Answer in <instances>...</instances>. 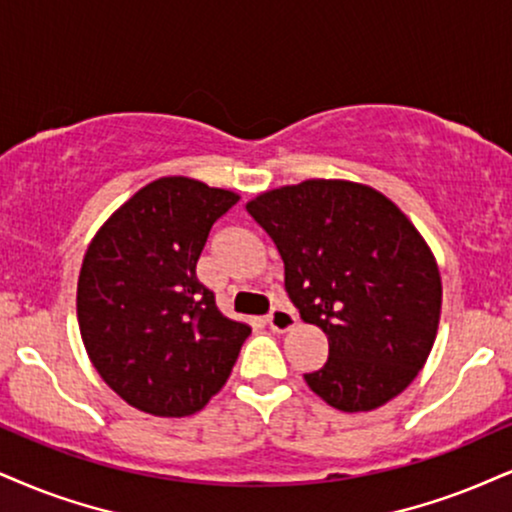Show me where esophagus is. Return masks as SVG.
<instances>
[{"label": "esophagus", "instance_id": "34e87169", "mask_svg": "<svg viewBox=\"0 0 512 512\" xmlns=\"http://www.w3.org/2000/svg\"><path fill=\"white\" fill-rule=\"evenodd\" d=\"M266 323H268V327L273 332H287V330H292V327L296 325V315L289 311V308L277 306V308H273V311L268 313Z\"/></svg>", "mask_w": 512, "mask_h": 512}]
</instances>
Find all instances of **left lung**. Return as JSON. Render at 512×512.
I'll return each mask as SVG.
<instances>
[{
    "label": "left lung",
    "mask_w": 512,
    "mask_h": 512,
    "mask_svg": "<svg viewBox=\"0 0 512 512\" xmlns=\"http://www.w3.org/2000/svg\"><path fill=\"white\" fill-rule=\"evenodd\" d=\"M246 211L285 261V289L330 356L304 380L344 413L399 396L439 330L441 275L415 225L382 192L351 180H304L258 194Z\"/></svg>",
    "instance_id": "obj_1"
}]
</instances>
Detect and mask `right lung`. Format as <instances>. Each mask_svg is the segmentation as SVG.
Masks as SVG:
<instances>
[{
	"mask_svg": "<svg viewBox=\"0 0 512 512\" xmlns=\"http://www.w3.org/2000/svg\"><path fill=\"white\" fill-rule=\"evenodd\" d=\"M237 201L230 189L168 175L116 208L87 246L82 344L102 380L142 413L185 418L204 408L251 334L197 280L208 232Z\"/></svg>",
	"mask_w": 512,
	"mask_h": 512,
	"instance_id": "right-lung-1",
	"label": "right lung"
}]
</instances>
